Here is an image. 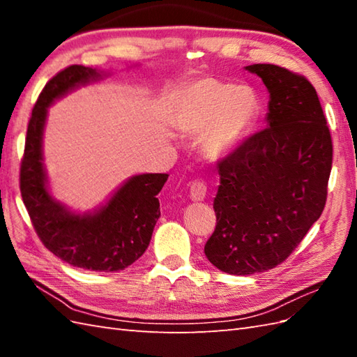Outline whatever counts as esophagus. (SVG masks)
Here are the masks:
<instances>
[{
    "label": "esophagus",
    "mask_w": 357,
    "mask_h": 357,
    "mask_svg": "<svg viewBox=\"0 0 357 357\" xmlns=\"http://www.w3.org/2000/svg\"><path fill=\"white\" fill-rule=\"evenodd\" d=\"M207 195V185L202 183V181H195V183L190 185V198L193 201H204Z\"/></svg>",
    "instance_id": "esophagus-1"
}]
</instances>
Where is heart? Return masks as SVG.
<instances>
[{
	"label": "heart",
	"instance_id": "1",
	"mask_svg": "<svg viewBox=\"0 0 357 357\" xmlns=\"http://www.w3.org/2000/svg\"><path fill=\"white\" fill-rule=\"evenodd\" d=\"M261 104L248 87L204 78L193 82L174 109V126L184 135H201V150L219 161L231 155L259 118Z\"/></svg>",
	"mask_w": 357,
	"mask_h": 357
}]
</instances>
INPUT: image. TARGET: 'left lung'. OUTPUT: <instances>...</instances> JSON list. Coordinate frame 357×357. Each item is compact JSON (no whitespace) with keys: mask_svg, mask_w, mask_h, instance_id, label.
I'll return each instance as SVG.
<instances>
[{"mask_svg":"<svg viewBox=\"0 0 357 357\" xmlns=\"http://www.w3.org/2000/svg\"><path fill=\"white\" fill-rule=\"evenodd\" d=\"M270 93L265 128L218 164L216 229L204 247L224 273L255 275L284 262L327 201L331 135L307 78L273 64L247 66Z\"/></svg>","mask_w":357,"mask_h":357,"instance_id":"8db88e82","label":"left lung"}]
</instances>
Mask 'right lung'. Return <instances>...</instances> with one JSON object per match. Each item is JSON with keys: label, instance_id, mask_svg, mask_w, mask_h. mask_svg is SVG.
<instances>
[{"label": "right lung", "instance_id": "1", "mask_svg": "<svg viewBox=\"0 0 357 357\" xmlns=\"http://www.w3.org/2000/svg\"><path fill=\"white\" fill-rule=\"evenodd\" d=\"M107 75L109 72L92 67L70 66L45 84L29 121L20 188L45 248L73 267L110 273L127 268L147 250L161 216L156 195L162 190L169 174H133L101 206L79 213L50 193L43 155L44 127L50 105Z\"/></svg>", "mask_w": 357, "mask_h": 357}]
</instances>
